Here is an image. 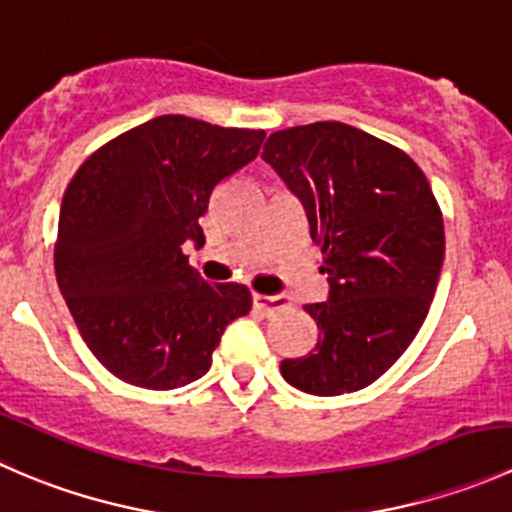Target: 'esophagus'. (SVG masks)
<instances>
[{
	"label": "esophagus",
	"mask_w": 512,
	"mask_h": 512,
	"mask_svg": "<svg viewBox=\"0 0 512 512\" xmlns=\"http://www.w3.org/2000/svg\"><path fill=\"white\" fill-rule=\"evenodd\" d=\"M252 304H255L257 312H262L265 317H272V314L289 307V299L285 294H252Z\"/></svg>",
	"instance_id": "34e87169"
}]
</instances>
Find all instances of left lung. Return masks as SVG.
<instances>
[{
  "label": "left lung",
  "mask_w": 512,
  "mask_h": 512,
  "mask_svg": "<svg viewBox=\"0 0 512 512\" xmlns=\"http://www.w3.org/2000/svg\"><path fill=\"white\" fill-rule=\"evenodd\" d=\"M262 158L304 205L329 280L327 302L304 307L317 344L282 376L314 396L364 389L414 342L436 294L446 237L431 185L404 151L339 121L272 133Z\"/></svg>",
  "instance_id": "obj_1"
}]
</instances>
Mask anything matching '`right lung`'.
Instances as JSON below:
<instances>
[{
    "label": "right lung",
    "mask_w": 512,
    "mask_h": 512,
    "mask_svg": "<svg viewBox=\"0 0 512 512\" xmlns=\"http://www.w3.org/2000/svg\"><path fill=\"white\" fill-rule=\"evenodd\" d=\"M265 131L158 116L108 141L66 188L56 282L81 337L121 381L178 389L208 374L245 285H208L185 245L205 242L213 190L255 160Z\"/></svg>",
    "instance_id": "obj_1"
}]
</instances>
